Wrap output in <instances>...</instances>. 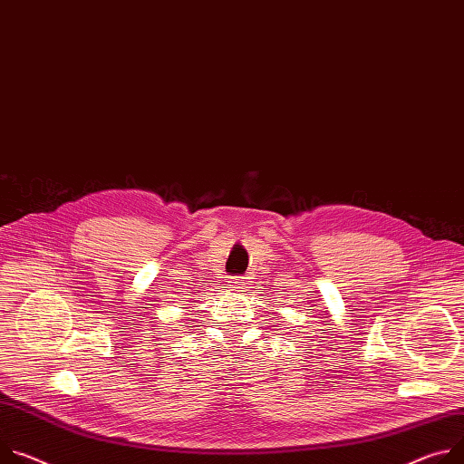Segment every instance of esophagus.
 Masks as SVG:
<instances>
[{
    "label": "esophagus",
    "mask_w": 464,
    "mask_h": 464,
    "mask_svg": "<svg viewBox=\"0 0 464 464\" xmlns=\"http://www.w3.org/2000/svg\"><path fill=\"white\" fill-rule=\"evenodd\" d=\"M231 288H242V285H244V277H240V276H235V277H231Z\"/></svg>",
    "instance_id": "34e87169"
}]
</instances>
